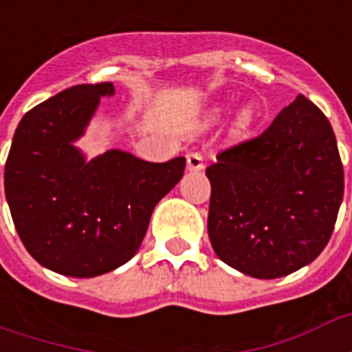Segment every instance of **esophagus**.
<instances>
[{
	"label": "esophagus",
	"mask_w": 352,
	"mask_h": 352,
	"mask_svg": "<svg viewBox=\"0 0 352 352\" xmlns=\"http://www.w3.org/2000/svg\"><path fill=\"white\" fill-rule=\"evenodd\" d=\"M186 168L190 169V171H201V169L206 168V164H204V156H201L199 153L186 154Z\"/></svg>",
	"instance_id": "esophagus-1"
}]
</instances>
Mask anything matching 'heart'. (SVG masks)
<instances>
[{"mask_svg": "<svg viewBox=\"0 0 352 352\" xmlns=\"http://www.w3.org/2000/svg\"><path fill=\"white\" fill-rule=\"evenodd\" d=\"M251 120V109L249 107H245L243 109V113H241V122H249Z\"/></svg>", "mask_w": 352, "mask_h": 352, "instance_id": "obj_1", "label": "heart"}]
</instances>
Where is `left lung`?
I'll return each instance as SVG.
<instances>
[{
  "label": "left lung",
  "instance_id": "obj_1",
  "mask_svg": "<svg viewBox=\"0 0 352 352\" xmlns=\"http://www.w3.org/2000/svg\"><path fill=\"white\" fill-rule=\"evenodd\" d=\"M214 254L254 279L311 264L332 236L343 166L328 118L298 96L258 138L222 151L206 169Z\"/></svg>",
  "mask_w": 352,
  "mask_h": 352
}]
</instances>
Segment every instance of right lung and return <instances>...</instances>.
<instances>
[{"mask_svg":"<svg viewBox=\"0 0 352 352\" xmlns=\"http://www.w3.org/2000/svg\"><path fill=\"white\" fill-rule=\"evenodd\" d=\"M111 82L79 85L28 111L5 164V198L26 251L67 277H98L133 258L154 207L186 158L146 162L120 148L88 158L77 146Z\"/></svg>","mask_w":352,"mask_h":352,"instance_id":"right-lung-1","label":"right lung"}]
</instances>
